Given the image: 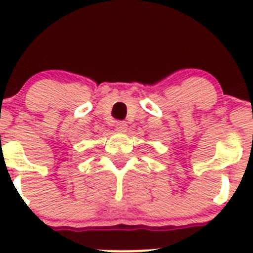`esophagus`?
I'll return each instance as SVG.
<instances>
[{"label": "esophagus", "instance_id": "obj_1", "mask_svg": "<svg viewBox=\"0 0 253 253\" xmlns=\"http://www.w3.org/2000/svg\"><path fill=\"white\" fill-rule=\"evenodd\" d=\"M115 126H116L117 131H120V132H126V129H127V124L125 121H117Z\"/></svg>", "mask_w": 253, "mask_h": 253}]
</instances>
